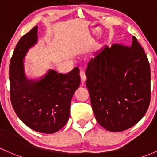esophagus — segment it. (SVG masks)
<instances>
[{
  "label": "esophagus",
  "instance_id": "esophagus-1",
  "mask_svg": "<svg viewBox=\"0 0 157 157\" xmlns=\"http://www.w3.org/2000/svg\"><path fill=\"white\" fill-rule=\"evenodd\" d=\"M80 78H81L82 82H84L86 80V74H85V71L84 70H80Z\"/></svg>",
  "mask_w": 157,
  "mask_h": 157
}]
</instances>
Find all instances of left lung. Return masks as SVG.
Listing matches in <instances>:
<instances>
[{
  "label": "left lung",
  "mask_w": 157,
  "mask_h": 157,
  "mask_svg": "<svg viewBox=\"0 0 157 157\" xmlns=\"http://www.w3.org/2000/svg\"><path fill=\"white\" fill-rule=\"evenodd\" d=\"M86 76L93 113L107 131L127 130L144 116L150 102V68L136 37L130 47L114 44L95 52Z\"/></svg>",
  "instance_id": "1"
}]
</instances>
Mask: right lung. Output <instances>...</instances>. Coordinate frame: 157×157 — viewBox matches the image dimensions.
I'll return each instance as SVG.
<instances>
[{
  "label": "right lung",
  "mask_w": 157,
  "mask_h": 157,
  "mask_svg": "<svg viewBox=\"0 0 157 157\" xmlns=\"http://www.w3.org/2000/svg\"><path fill=\"white\" fill-rule=\"evenodd\" d=\"M38 42V26L23 36L17 43L9 68L10 94L16 114L26 125L40 133L53 134L61 129L70 116V105L80 83V70L67 74L48 70L38 79H28L24 58Z\"/></svg>",
  "instance_id": "obj_1"
}]
</instances>
